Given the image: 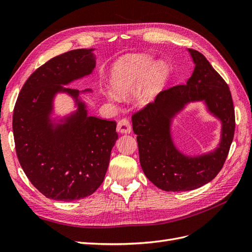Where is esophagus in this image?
<instances>
[{"instance_id":"34e87169","label":"esophagus","mask_w":252,"mask_h":252,"mask_svg":"<svg viewBox=\"0 0 252 252\" xmlns=\"http://www.w3.org/2000/svg\"><path fill=\"white\" fill-rule=\"evenodd\" d=\"M117 129H118L119 132L129 133L131 131L132 128H131V124H130V122H129V120L126 119V118H123L118 122Z\"/></svg>"}]
</instances>
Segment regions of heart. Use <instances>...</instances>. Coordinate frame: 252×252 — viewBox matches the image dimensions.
Returning a JSON list of instances; mask_svg holds the SVG:
<instances>
[{"label":"heart","instance_id":"1","mask_svg":"<svg viewBox=\"0 0 252 252\" xmlns=\"http://www.w3.org/2000/svg\"><path fill=\"white\" fill-rule=\"evenodd\" d=\"M152 64L149 56L138 55L122 59L116 64L112 75V86L116 90L108 91L106 95L111 101H119L120 95H126L138 89ZM167 75V67L163 63L152 68L146 84L138 91L136 100L140 104H147L154 100Z\"/></svg>","mask_w":252,"mask_h":252}]
</instances>
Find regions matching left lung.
Wrapping results in <instances>:
<instances>
[{
  "label": "left lung",
  "mask_w": 252,
  "mask_h": 252,
  "mask_svg": "<svg viewBox=\"0 0 252 252\" xmlns=\"http://www.w3.org/2000/svg\"><path fill=\"white\" fill-rule=\"evenodd\" d=\"M195 64L186 84L159 93L132 114L141 167L150 182L165 191H187L215 179L223 168L234 135L235 117L231 93L224 79L201 52L189 49ZM205 99L222 121V141L209 155L190 158L175 149L169 133L170 119L190 100Z\"/></svg>",
  "instance_id": "left-lung-1"
}]
</instances>
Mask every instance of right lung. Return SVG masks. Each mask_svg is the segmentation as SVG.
<instances>
[{"label":"right lung","instance_id":"right-lung-1","mask_svg":"<svg viewBox=\"0 0 252 252\" xmlns=\"http://www.w3.org/2000/svg\"><path fill=\"white\" fill-rule=\"evenodd\" d=\"M93 49H74L47 61L23 85L13 109L12 130L18 159L32 184L48 199L74 201L93 194L107 171L118 140L117 122L87 116L79 102L68 123L52 129L47 116L52 96L94 68Z\"/></svg>","mask_w":252,"mask_h":252}]
</instances>
